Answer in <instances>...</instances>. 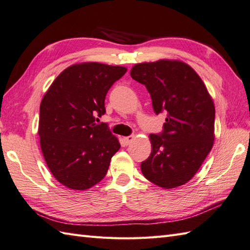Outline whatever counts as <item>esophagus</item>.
Returning a JSON list of instances; mask_svg holds the SVG:
<instances>
[{
    "instance_id": "esophagus-1",
    "label": "esophagus",
    "mask_w": 250,
    "mask_h": 250,
    "mask_svg": "<svg viewBox=\"0 0 250 250\" xmlns=\"http://www.w3.org/2000/svg\"><path fill=\"white\" fill-rule=\"evenodd\" d=\"M133 139H135V136H128V137H125L124 138V142H125V144H130L132 141H133Z\"/></svg>"
}]
</instances>
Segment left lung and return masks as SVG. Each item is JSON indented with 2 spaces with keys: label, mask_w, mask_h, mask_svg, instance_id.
Instances as JSON below:
<instances>
[{
  "label": "left lung",
  "mask_w": 250,
  "mask_h": 250,
  "mask_svg": "<svg viewBox=\"0 0 250 250\" xmlns=\"http://www.w3.org/2000/svg\"><path fill=\"white\" fill-rule=\"evenodd\" d=\"M130 76L144 84L163 132L149 135L151 153L141 163L144 177L163 188L184 186L197 173L214 143L215 107L206 84L188 63L159 59L136 63Z\"/></svg>",
  "instance_id": "obj_1"
}]
</instances>
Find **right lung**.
Listing matches in <instances>:
<instances>
[{
	"label": "right lung",
	"instance_id": "right-lung-1",
	"mask_svg": "<svg viewBox=\"0 0 250 250\" xmlns=\"http://www.w3.org/2000/svg\"><path fill=\"white\" fill-rule=\"evenodd\" d=\"M127 68L81 62L64 69L42 97L38 133L46 166L58 182L84 191L105 177L119 139L96 125L105 97Z\"/></svg>",
	"mask_w": 250,
	"mask_h": 250
}]
</instances>
